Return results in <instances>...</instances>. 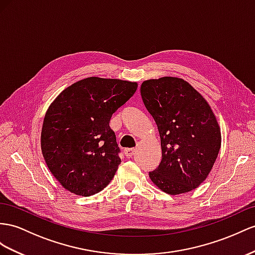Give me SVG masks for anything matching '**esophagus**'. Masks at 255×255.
I'll return each instance as SVG.
<instances>
[{
	"mask_svg": "<svg viewBox=\"0 0 255 255\" xmlns=\"http://www.w3.org/2000/svg\"><path fill=\"white\" fill-rule=\"evenodd\" d=\"M124 153H125V156L127 158H131L135 153V149L134 148H126L125 151H124Z\"/></svg>",
	"mask_w": 255,
	"mask_h": 255,
	"instance_id": "34e87169",
	"label": "esophagus"
}]
</instances>
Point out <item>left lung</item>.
<instances>
[{"instance_id":"left-lung-1","label":"left lung","mask_w":255,"mask_h":255,"mask_svg":"<svg viewBox=\"0 0 255 255\" xmlns=\"http://www.w3.org/2000/svg\"><path fill=\"white\" fill-rule=\"evenodd\" d=\"M140 90L160 135L161 161L149 178L170 195L195 190L210 173L221 147V128L211 107L179 77L147 80Z\"/></svg>"}]
</instances>
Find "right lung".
<instances>
[{
    "instance_id": "add662e5",
    "label": "right lung",
    "mask_w": 255,
    "mask_h": 255,
    "mask_svg": "<svg viewBox=\"0 0 255 255\" xmlns=\"http://www.w3.org/2000/svg\"><path fill=\"white\" fill-rule=\"evenodd\" d=\"M136 88L135 82L93 76L72 84L51 102L41 148L51 174L65 190L88 197L114 178L122 160L109 123Z\"/></svg>"
}]
</instances>
